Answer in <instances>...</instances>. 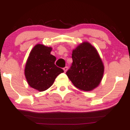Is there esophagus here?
Masks as SVG:
<instances>
[{
  "label": "esophagus",
  "mask_w": 130,
  "mask_h": 130,
  "mask_svg": "<svg viewBox=\"0 0 130 130\" xmlns=\"http://www.w3.org/2000/svg\"><path fill=\"white\" fill-rule=\"evenodd\" d=\"M67 70H68V67H64V68H63V70H64V71H65V72H66V71H67Z\"/></svg>",
  "instance_id": "obj_1"
}]
</instances>
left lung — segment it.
Returning a JSON list of instances; mask_svg holds the SVG:
<instances>
[{"label":"left lung","instance_id":"obj_1","mask_svg":"<svg viewBox=\"0 0 130 130\" xmlns=\"http://www.w3.org/2000/svg\"><path fill=\"white\" fill-rule=\"evenodd\" d=\"M73 63L66 74L80 90L90 91L96 88L103 78L104 65L96 49L83 42L73 51Z\"/></svg>","mask_w":130,"mask_h":130}]
</instances>
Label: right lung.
Returning <instances> with one entry per match:
<instances>
[{"instance_id":"1","label":"right lung","mask_w":130,"mask_h":130,"mask_svg":"<svg viewBox=\"0 0 130 130\" xmlns=\"http://www.w3.org/2000/svg\"><path fill=\"white\" fill-rule=\"evenodd\" d=\"M52 47L36 44L30 51L24 70L28 84L36 90L43 92L53 84L59 74L63 72L55 65L56 57L51 54Z\"/></svg>"}]
</instances>
